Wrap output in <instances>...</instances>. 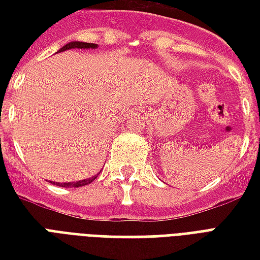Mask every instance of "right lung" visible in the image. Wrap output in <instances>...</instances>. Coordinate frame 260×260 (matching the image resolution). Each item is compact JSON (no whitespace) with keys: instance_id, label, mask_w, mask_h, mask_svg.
Instances as JSON below:
<instances>
[{"instance_id":"right-lung-1","label":"right lung","mask_w":260,"mask_h":260,"mask_svg":"<svg viewBox=\"0 0 260 260\" xmlns=\"http://www.w3.org/2000/svg\"><path fill=\"white\" fill-rule=\"evenodd\" d=\"M97 44H93V43H83V42H72V43H68L67 46L61 48L59 51H65V50H69V48H96ZM97 178V175H93L91 178H87V180H82V181H76V182H65V184H59V182H53L51 181V184L54 185H58V186H72V188H79V186H83V185H87V184H90L91 181H94Z\"/></svg>"}]
</instances>
